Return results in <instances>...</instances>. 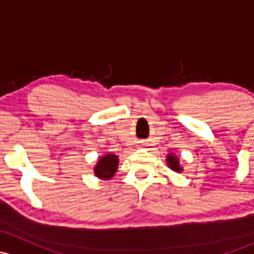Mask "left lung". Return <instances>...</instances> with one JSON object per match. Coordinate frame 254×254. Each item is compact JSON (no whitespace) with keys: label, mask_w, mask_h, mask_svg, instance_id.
<instances>
[{"label":"left lung","mask_w":254,"mask_h":254,"mask_svg":"<svg viewBox=\"0 0 254 254\" xmlns=\"http://www.w3.org/2000/svg\"><path fill=\"white\" fill-rule=\"evenodd\" d=\"M166 162H167L168 168H171V170L175 171V172H183V167H182L181 162H179V157L175 152L167 153V156H166Z\"/></svg>","instance_id":"8db88e82"}]
</instances>
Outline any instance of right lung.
Listing matches in <instances>:
<instances>
[{
  "mask_svg": "<svg viewBox=\"0 0 254 254\" xmlns=\"http://www.w3.org/2000/svg\"><path fill=\"white\" fill-rule=\"evenodd\" d=\"M119 166V158L113 153H106L98 158L96 166L93 167L94 176L102 181H109L117 173Z\"/></svg>",
  "mask_w": 254,
  "mask_h": 254,
  "instance_id": "right-lung-1",
  "label": "right lung"
}]
</instances>
